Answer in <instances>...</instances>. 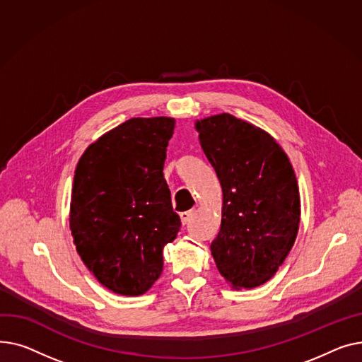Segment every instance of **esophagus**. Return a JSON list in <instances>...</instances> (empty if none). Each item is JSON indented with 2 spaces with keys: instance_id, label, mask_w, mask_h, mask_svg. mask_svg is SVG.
Returning <instances> with one entry per match:
<instances>
[{
  "instance_id": "obj_1",
  "label": "esophagus",
  "mask_w": 362,
  "mask_h": 362,
  "mask_svg": "<svg viewBox=\"0 0 362 362\" xmlns=\"http://www.w3.org/2000/svg\"><path fill=\"white\" fill-rule=\"evenodd\" d=\"M194 214H196V210H187V211H182V214L180 215V216H181V222H182V225H187L191 219H193Z\"/></svg>"
}]
</instances>
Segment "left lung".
<instances>
[{
	"label": "left lung",
	"mask_w": 362,
	"mask_h": 362,
	"mask_svg": "<svg viewBox=\"0 0 362 362\" xmlns=\"http://www.w3.org/2000/svg\"><path fill=\"white\" fill-rule=\"evenodd\" d=\"M196 129L223 193L211 256L230 285L260 286L282 266L298 232L292 165L272 136L230 114L197 121Z\"/></svg>",
	"instance_id": "1"
}]
</instances>
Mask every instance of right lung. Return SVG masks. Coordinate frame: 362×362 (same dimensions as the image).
I'll list each match as a JSON object with an SVG mask.
<instances>
[{"label":"right lung","instance_id":"1","mask_svg":"<svg viewBox=\"0 0 362 362\" xmlns=\"http://www.w3.org/2000/svg\"><path fill=\"white\" fill-rule=\"evenodd\" d=\"M173 118H132L103 134L80 158L70 229L78 256L108 289L144 293L160 276L162 250L181 219L163 178Z\"/></svg>","mask_w":362,"mask_h":362}]
</instances>
